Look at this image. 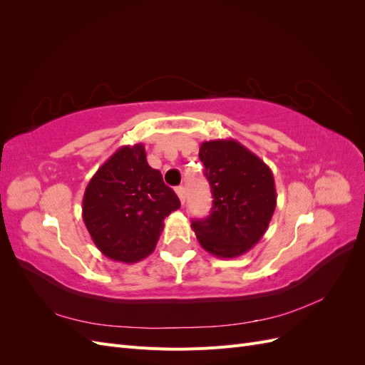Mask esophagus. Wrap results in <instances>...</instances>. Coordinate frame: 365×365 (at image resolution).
<instances>
[{"instance_id":"obj_1","label":"esophagus","mask_w":365,"mask_h":365,"mask_svg":"<svg viewBox=\"0 0 365 365\" xmlns=\"http://www.w3.org/2000/svg\"><path fill=\"white\" fill-rule=\"evenodd\" d=\"M175 192H176V195H178V197H180V201H181V204H184L185 202V189L182 185H180V187H176L175 189Z\"/></svg>"}]
</instances>
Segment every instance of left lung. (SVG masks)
Masks as SVG:
<instances>
[{"label": "left lung", "mask_w": 365, "mask_h": 365, "mask_svg": "<svg viewBox=\"0 0 365 365\" xmlns=\"http://www.w3.org/2000/svg\"><path fill=\"white\" fill-rule=\"evenodd\" d=\"M213 207L192 228L201 247L216 257L248 252L267 231L277 205L271 169L239 141L212 140L200 148Z\"/></svg>", "instance_id": "left-lung-1"}]
</instances>
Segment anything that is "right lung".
Here are the masks:
<instances>
[{
  "label": "right lung",
  "instance_id": "1",
  "mask_svg": "<svg viewBox=\"0 0 365 365\" xmlns=\"http://www.w3.org/2000/svg\"><path fill=\"white\" fill-rule=\"evenodd\" d=\"M180 207L138 143L121 146L98 168L85 189L82 217L103 256L137 263L155 250L164 217Z\"/></svg>",
  "mask_w": 365,
  "mask_h": 365
}]
</instances>
